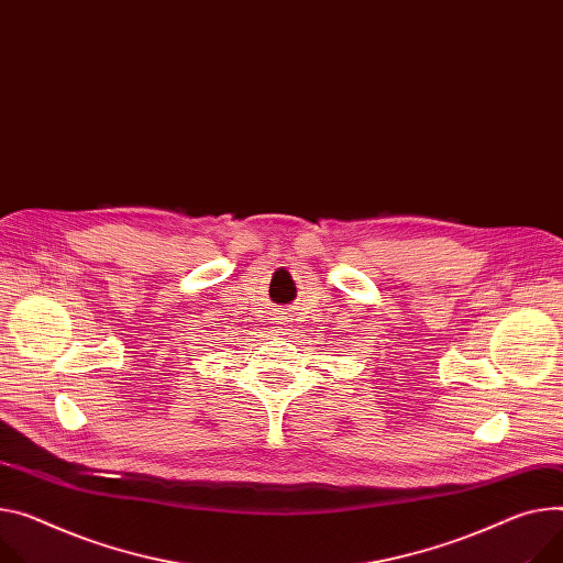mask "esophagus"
Segmentation results:
<instances>
[{
  "label": "esophagus",
  "instance_id": "obj_1",
  "mask_svg": "<svg viewBox=\"0 0 563 563\" xmlns=\"http://www.w3.org/2000/svg\"><path fill=\"white\" fill-rule=\"evenodd\" d=\"M275 320H279V324H282V327H279V333L290 331V324H288V322H290V318H288V316H279V318H275Z\"/></svg>",
  "mask_w": 563,
  "mask_h": 563
}]
</instances>
